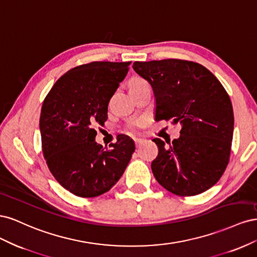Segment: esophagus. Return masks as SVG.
<instances>
[{
	"label": "esophagus",
	"instance_id": "1",
	"mask_svg": "<svg viewBox=\"0 0 257 257\" xmlns=\"http://www.w3.org/2000/svg\"><path fill=\"white\" fill-rule=\"evenodd\" d=\"M134 142H135V145H136V147H139V145H141V144L143 143L142 139H139V138H136Z\"/></svg>",
	"mask_w": 257,
	"mask_h": 257
}]
</instances>
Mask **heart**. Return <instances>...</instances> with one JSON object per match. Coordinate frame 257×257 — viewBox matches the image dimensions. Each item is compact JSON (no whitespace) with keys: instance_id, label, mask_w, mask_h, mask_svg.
<instances>
[{"instance_id":"b5f03b06","label":"heart","mask_w":257,"mask_h":257,"mask_svg":"<svg viewBox=\"0 0 257 257\" xmlns=\"http://www.w3.org/2000/svg\"><path fill=\"white\" fill-rule=\"evenodd\" d=\"M145 82H147V81H145V80L142 79V78H135L133 81L131 82V85L139 84V83H145ZM138 126H141V122H134V123H132L131 125H130V130H131V131H135Z\"/></svg>"}]
</instances>
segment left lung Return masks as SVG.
<instances>
[{
    "label": "left lung",
    "mask_w": 257,
    "mask_h": 257,
    "mask_svg": "<svg viewBox=\"0 0 257 257\" xmlns=\"http://www.w3.org/2000/svg\"><path fill=\"white\" fill-rule=\"evenodd\" d=\"M134 71L151 84L155 120L180 123V137L154 138L159 154L152 173L178 196H194L220 180L229 162L234 112L222 83L205 66L167 59L134 62Z\"/></svg>",
    "instance_id": "left-lung-1"
}]
</instances>
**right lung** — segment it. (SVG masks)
<instances>
[{"label":"right lung","instance_id":"add662e5","mask_svg":"<svg viewBox=\"0 0 257 257\" xmlns=\"http://www.w3.org/2000/svg\"><path fill=\"white\" fill-rule=\"evenodd\" d=\"M131 62H91L69 69L45 97L40 130L50 173L74 195L90 198L109 191L123 175L134 142L116 137L112 149L95 142L107 120L108 103L125 78Z\"/></svg>","mask_w":257,"mask_h":257}]
</instances>
